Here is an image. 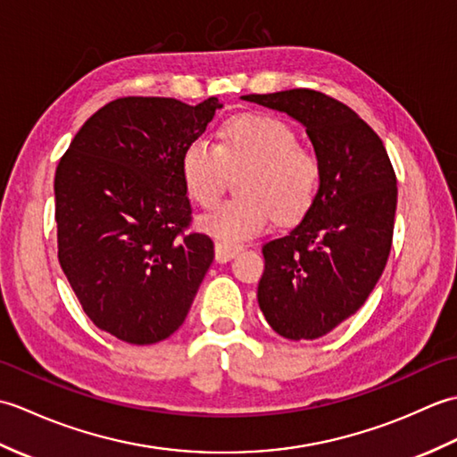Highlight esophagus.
<instances>
[{"mask_svg":"<svg viewBox=\"0 0 457 457\" xmlns=\"http://www.w3.org/2000/svg\"><path fill=\"white\" fill-rule=\"evenodd\" d=\"M213 249H216V261H218V263H226V261L234 259L244 247L234 245V244H226V241H216V245H213Z\"/></svg>","mask_w":457,"mask_h":457,"instance_id":"obj_1","label":"esophagus"}]
</instances>
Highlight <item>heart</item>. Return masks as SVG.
<instances>
[{"label":"heart","mask_w":457,"mask_h":457,"mask_svg":"<svg viewBox=\"0 0 457 457\" xmlns=\"http://www.w3.org/2000/svg\"><path fill=\"white\" fill-rule=\"evenodd\" d=\"M244 196L223 202L198 220L206 234L226 244L255 237L278 220H296L312 206L322 179V162L298 143L290 125L263 113H241L220 128V143L196 137L187 145L180 174L188 196L210 208L226 188L228 172L245 169Z\"/></svg>","instance_id":"1"}]
</instances>
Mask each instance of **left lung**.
I'll list each match as a JSON object with an SVG mask.
<instances>
[{"mask_svg": "<svg viewBox=\"0 0 457 457\" xmlns=\"http://www.w3.org/2000/svg\"><path fill=\"white\" fill-rule=\"evenodd\" d=\"M244 100L288 113L322 162L316 198L287 236L263 245L257 300L287 339H316L363 306L393 245L396 177L383 141L329 96L295 88Z\"/></svg>", "mask_w": 457, "mask_h": 457, "instance_id": "8db88e82", "label": "left lung"}]
</instances>
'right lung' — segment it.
I'll list each match as a JSON object with an SVG mask.
<instances>
[{"mask_svg": "<svg viewBox=\"0 0 457 457\" xmlns=\"http://www.w3.org/2000/svg\"><path fill=\"white\" fill-rule=\"evenodd\" d=\"M220 108L218 98H118L58 162V263L86 316L121 342L177 332L212 265V239L190 229L180 159Z\"/></svg>", "mask_w": 457, "mask_h": 457, "instance_id": "right-lung-1", "label": "right lung"}]
</instances>
